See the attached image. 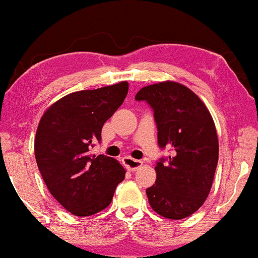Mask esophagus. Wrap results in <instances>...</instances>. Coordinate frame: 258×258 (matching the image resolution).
<instances>
[{"label":"esophagus","mask_w":258,"mask_h":258,"mask_svg":"<svg viewBox=\"0 0 258 258\" xmlns=\"http://www.w3.org/2000/svg\"><path fill=\"white\" fill-rule=\"evenodd\" d=\"M122 162H123L124 167L128 168L130 170H136L143 165V162L141 160H136V159H132L131 156H124L122 159Z\"/></svg>","instance_id":"1"}]
</instances>
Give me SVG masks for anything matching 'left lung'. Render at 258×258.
Wrapping results in <instances>:
<instances>
[{
    "instance_id": "8db88e82",
    "label": "left lung",
    "mask_w": 258,
    "mask_h": 258,
    "mask_svg": "<svg viewBox=\"0 0 258 258\" xmlns=\"http://www.w3.org/2000/svg\"><path fill=\"white\" fill-rule=\"evenodd\" d=\"M135 99L150 105L159 148L170 150L156 162L155 183L146 189L149 204L164 218H187L201 208L213 186L219 159L213 117L194 91L173 81L145 86Z\"/></svg>"
}]
</instances>
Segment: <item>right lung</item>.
Instances as JSON below:
<instances>
[{
	"label": "right lung",
	"mask_w": 258,
	"mask_h": 258,
	"mask_svg": "<svg viewBox=\"0 0 258 258\" xmlns=\"http://www.w3.org/2000/svg\"><path fill=\"white\" fill-rule=\"evenodd\" d=\"M128 84L81 90L50 105L35 135V159L47 188L76 216L99 213L110 204L124 169L115 159L93 155L103 124L121 107Z\"/></svg>",
	"instance_id": "right-lung-1"
}]
</instances>
